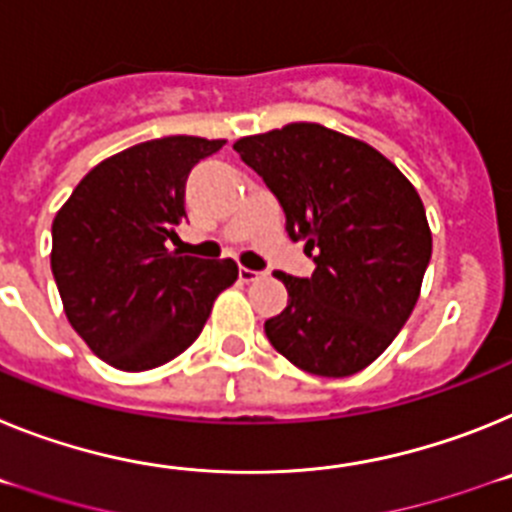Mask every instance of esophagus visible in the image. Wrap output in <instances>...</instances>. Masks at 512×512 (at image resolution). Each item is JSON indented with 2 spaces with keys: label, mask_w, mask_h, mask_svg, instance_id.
Wrapping results in <instances>:
<instances>
[{
  "label": "esophagus",
  "mask_w": 512,
  "mask_h": 512,
  "mask_svg": "<svg viewBox=\"0 0 512 512\" xmlns=\"http://www.w3.org/2000/svg\"><path fill=\"white\" fill-rule=\"evenodd\" d=\"M262 273H257V270H250V268H239V281L250 283V281H257Z\"/></svg>",
  "instance_id": "esophagus-1"
}]
</instances>
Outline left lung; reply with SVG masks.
<instances>
[{"label":"left lung","mask_w":512,"mask_h":512,"mask_svg":"<svg viewBox=\"0 0 512 512\" xmlns=\"http://www.w3.org/2000/svg\"><path fill=\"white\" fill-rule=\"evenodd\" d=\"M286 213V231L317 268L275 273L288 304L265 322L283 358L314 376H353L391 345L420 296L433 252L412 182L353 136L288 123L234 144Z\"/></svg>","instance_id":"8db88e82"}]
</instances>
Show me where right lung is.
<instances>
[{
	"label": "right lung",
	"instance_id": "add662e5",
	"mask_svg": "<svg viewBox=\"0 0 512 512\" xmlns=\"http://www.w3.org/2000/svg\"><path fill=\"white\" fill-rule=\"evenodd\" d=\"M224 139L167 136L123 149L82 177L53 219L51 270L69 324L121 371H149L188 350L234 260L170 250L185 216V182Z\"/></svg>",
	"mask_w": 512,
	"mask_h": 512
}]
</instances>
